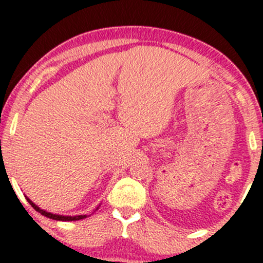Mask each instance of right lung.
I'll return each mask as SVG.
<instances>
[{
  "label": "right lung",
  "instance_id": "1",
  "mask_svg": "<svg viewBox=\"0 0 263 263\" xmlns=\"http://www.w3.org/2000/svg\"><path fill=\"white\" fill-rule=\"evenodd\" d=\"M25 198H26V200H28V202L30 203L31 206H33L34 210L38 211V213H41L42 215H43V216L49 217V219H53V220H60V221H75V220H81V219H85V217L87 216V215H75V216H70V215H67V216H66V215H58V214H52V213H48V211L43 210V209H41V208H39V206H36L35 203H34L33 201H31L30 198H29V197H26V196H25ZM99 206H100V205H99ZM99 206H98V208L95 209V210H98V209H99Z\"/></svg>",
  "mask_w": 263,
  "mask_h": 263
}]
</instances>
